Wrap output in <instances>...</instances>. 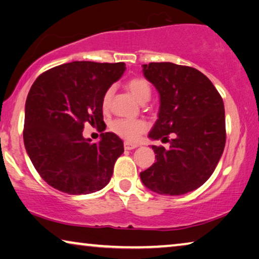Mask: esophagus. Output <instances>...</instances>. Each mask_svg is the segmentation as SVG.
Returning <instances> with one entry per match:
<instances>
[{"label": "esophagus", "instance_id": "obj_1", "mask_svg": "<svg viewBox=\"0 0 259 259\" xmlns=\"http://www.w3.org/2000/svg\"><path fill=\"white\" fill-rule=\"evenodd\" d=\"M124 147H125V149H127V150H132V149L137 148L138 145H134V143H130V142H125Z\"/></svg>", "mask_w": 259, "mask_h": 259}]
</instances>
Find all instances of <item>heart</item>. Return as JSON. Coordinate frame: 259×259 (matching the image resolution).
Listing matches in <instances>:
<instances>
[{
  "label": "heart",
  "instance_id": "1",
  "mask_svg": "<svg viewBox=\"0 0 259 259\" xmlns=\"http://www.w3.org/2000/svg\"><path fill=\"white\" fill-rule=\"evenodd\" d=\"M127 90L132 94V96L137 99L139 103H145L150 97V85L146 79L140 77H134L130 79L126 83ZM111 95H112V90H107L104 97H103V107L106 109L110 104L111 101ZM147 128V124L143 120H130V119H118L114 120L111 124V130L114 133L118 134L119 137H121L125 140L130 142H135L139 140L140 135L145 132Z\"/></svg>",
  "mask_w": 259,
  "mask_h": 259
}]
</instances>
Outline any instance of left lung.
Wrapping results in <instances>:
<instances>
[{"mask_svg":"<svg viewBox=\"0 0 259 259\" xmlns=\"http://www.w3.org/2000/svg\"><path fill=\"white\" fill-rule=\"evenodd\" d=\"M142 68L160 96L148 138L172 139L169 149L152 146L156 161L140 172L141 182L158 194L181 196L200 188L220 161L226 143L224 101L208 77L191 67L150 62Z\"/></svg>","mask_w":259,"mask_h":259,"instance_id":"obj_1","label":"left lung"}]
</instances>
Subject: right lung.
<instances>
[{"label":"right lung","instance_id":"add662e5","mask_svg":"<svg viewBox=\"0 0 259 259\" xmlns=\"http://www.w3.org/2000/svg\"><path fill=\"white\" fill-rule=\"evenodd\" d=\"M124 62L73 61L42 73L27 95L24 146L35 170L52 188L69 194L102 190L112 177L124 143L114 133L91 143L85 124H103V97L122 76Z\"/></svg>","mask_w":259,"mask_h":259}]
</instances>
